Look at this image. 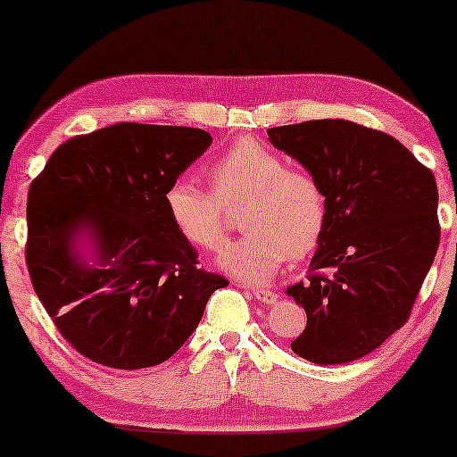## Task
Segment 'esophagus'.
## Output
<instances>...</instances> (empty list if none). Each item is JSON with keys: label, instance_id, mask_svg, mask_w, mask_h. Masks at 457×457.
<instances>
[{"label": "esophagus", "instance_id": "esophagus-1", "mask_svg": "<svg viewBox=\"0 0 457 457\" xmlns=\"http://www.w3.org/2000/svg\"><path fill=\"white\" fill-rule=\"evenodd\" d=\"M253 297L262 303H277L278 302V293H274L270 289H253Z\"/></svg>", "mask_w": 457, "mask_h": 457}]
</instances>
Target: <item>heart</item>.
<instances>
[{
  "instance_id": "obj_1",
  "label": "heart",
  "mask_w": 457,
  "mask_h": 457,
  "mask_svg": "<svg viewBox=\"0 0 457 457\" xmlns=\"http://www.w3.org/2000/svg\"><path fill=\"white\" fill-rule=\"evenodd\" d=\"M212 189L177 177L164 191V208L189 245L216 252L224 241V205H241L245 235L218 255V268L247 283H266L291 258L310 253L327 228V195L314 174L291 168L278 152L239 139L208 166Z\"/></svg>"
}]
</instances>
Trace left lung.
Returning a JSON list of instances; mask_svg holds the SVG:
<instances>
[{
  "mask_svg": "<svg viewBox=\"0 0 457 457\" xmlns=\"http://www.w3.org/2000/svg\"><path fill=\"white\" fill-rule=\"evenodd\" d=\"M268 137L314 174L328 208L308 280L287 289L308 316L291 349L320 366L364 358L403 327L435 260L433 172L395 137L349 120L287 124Z\"/></svg>",
  "mask_w": 457,
  "mask_h": 457,
  "instance_id": "1",
  "label": "left lung"
}]
</instances>
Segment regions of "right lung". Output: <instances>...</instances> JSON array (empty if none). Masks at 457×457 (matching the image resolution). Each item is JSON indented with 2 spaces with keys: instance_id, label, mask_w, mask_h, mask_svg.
I'll list each match as a JSON object with an SVG mask.
<instances>
[{
  "instance_id": "obj_1",
  "label": "right lung",
  "mask_w": 457,
  "mask_h": 457,
  "mask_svg": "<svg viewBox=\"0 0 457 457\" xmlns=\"http://www.w3.org/2000/svg\"><path fill=\"white\" fill-rule=\"evenodd\" d=\"M210 145L202 129L118 122L62 143L30 183V283L55 328L91 361L162 364L228 285L197 266L164 208L166 187ZM83 236L91 259L78 253Z\"/></svg>"
}]
</instances>
